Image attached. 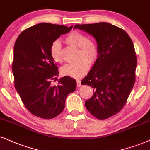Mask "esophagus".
Segmentation results:
<instances>
[{"label": "esophagus", "instance_id": "esophagus-1", "mask_svg": "<svg viewBox=\"0 0 150 150\" xmlns=\"http://www.w3.org/2000/svg\"><path fill=\"white\" fill-rule=\"evenodd\" d=\"M77 87H80V86H81V81L79 80V79H77Z\"/></svg>", "mask_w": 150, "mask_h": 150}]
</instances>
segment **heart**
<instances>
[{
	"instance_id": "heart-1",
	"label": "heart",
	"mask_w": 150,
	"mask_h": 150,
	"mask_svg": "<svg viewBox=\"0 0 150 150\" xmlns=\"http://www.w3.org/2000/svg\"><path fill=\"white\" fill-rule=\"evenodd\" d=\"M65 41L69 44L78 48L77 62L67 64L62 68V72L64 75L73 78H79L86 73L90 63L96 61L99 55V48L97 43L88 39L84 34L80 32L72 31L65 38ZM50 54L53 61L62 63V45L58 40L54 41L50 47Z\"/></svg>"
}]
</instances>
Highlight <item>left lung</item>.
I'll list each match as a JSON object with an SVG mask.
<instances>
[{
  "label": "left lung",
  "instance_id": "8db88e82",
  "mask_svg": "<svg viewBox=\"0 0 150 150\" xmlns=\"http://www.w3.org/2000/svg\"><path fill=\"white\" fill-rule=\"evenodd\" d=\"M74 28L91 35L99 48L97 60L81 82L95 91L85 106L96 118H109L124 107L135 83L137 59L133 42L124 30L108 23Z\"/></svg>",
  "mask_w": 150,
  "mask_h": 150
}]
</instances>
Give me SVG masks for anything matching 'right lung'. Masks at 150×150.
I'll list each match as a JSON object with an SVG mask.
<instances>
[{
    "mask_svg": "<svg viewBox=\"0 0 150 150\" xmlns=\"http://www.w3.org/2000/svg\"><path fill=\"white\" fill-rule=\"evenodd\" d=\"M72 28L42 23L23 30L15 42L12 65L15 88L26 109L37 117L52 119L59 115L67 96L76 88V81L69 76L60 79L57 86L52 84L59 72L50 57V45Z\"/></svg>",
    "mask_w": 150,
    "mask_h": 150,
    "instance_id": "add662e5",
    "label": "right lung"
}]
</instances>
